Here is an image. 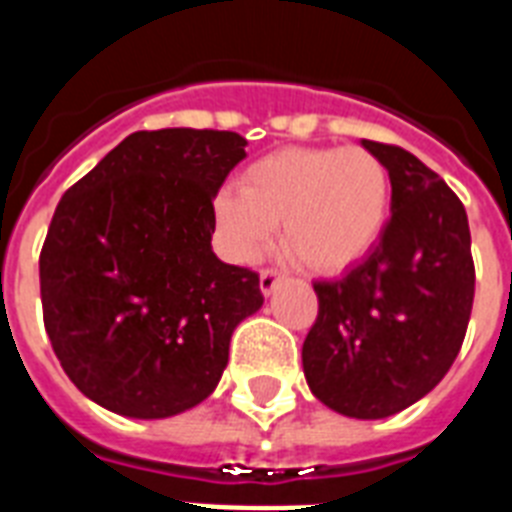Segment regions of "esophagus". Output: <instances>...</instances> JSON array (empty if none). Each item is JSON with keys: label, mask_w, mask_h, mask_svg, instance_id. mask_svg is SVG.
Wrapping results in <instances>:
<instances>
[{"label": "esophagus", "mask_w": 512, "mask_h": 512, "mask_svg": "<svg viewBox=\"0 0 512 512\" xmlns=\"http://www.w3.org/2000/svg\"><path fill=\"white\" fill-rule=\"evenodd\" d=\"M281 281H284V273L276 271V268H265L260 273V289H263V295H273Z\"/></svg>", "instance_id": "1"}]
</instances>
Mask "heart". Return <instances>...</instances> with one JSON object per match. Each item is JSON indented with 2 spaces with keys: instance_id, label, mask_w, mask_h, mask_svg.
<instances>
[{
  "instance_id": "obj_1",
  "label": "heart",
  "mask_w": 512,
  "mask_h": 512,
  "mask_svg": "<svg viewBox=\"0 0 512 512\" xmlns=\"http://www.w3.org/2000/svg\"><path fill=\"white\" fill-rule=\"evenodd\" d=\"M390 215V172L369 148H284L249 164L239 193L215 199L225 252L255 263L281 223L289 255L313 271L358 263Z\"/></svg>"
}]
</instances>
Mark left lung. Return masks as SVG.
Listing matches in <instances>:
<instances>
[{"instance_id":"left-lung-1","label":"left lung","mask_w":512,"mask_h":512,"mask_svg":"<svg viewBox=\"0 0 512 512\" xmlns=\"http://www.w3.org/2000/svg\"><path fill=\"white\" fill-rule=\"evenodd\" d=\"M390 172V220L369 255L316 281L303 342L308 388L329 409L382 420L428 396L460 353L476 292L468 215L414 154L361 140Z\"/></svg>"}]
</instances>
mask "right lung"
Returning <instances> with one entry per match:
<instances>
[{"label": "right lung", "instance_id": "add662e5", "mask_svg": "<svg viewBox=\"0 0 512 512\" xmlns=\"http://www.w3.org/2000/svg\"><path fill=\"white\" fill-rule=\"evenodd\" d=\"M236 132H132L63 193L39 255L44 329L108 412L162 420L201 404L260 276L212 252V199L247 156Z\"/></svg>", "mask_w": 512, "mask_h": 512}]
</instances>
